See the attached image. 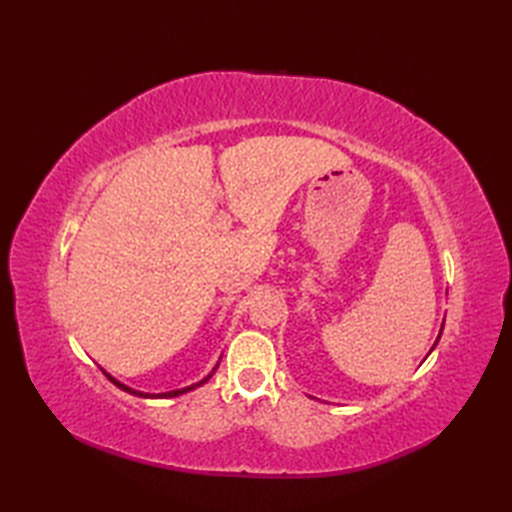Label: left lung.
I'll return each instance as SVG.
<instances>
[{
  "label": "left lung",
  "instance_id": "8db88e82",
  "mask_svg": "<svg viewBox=\"0 0 512 512\" xmlns=\"http://www.w3.org/2000/svg\"><path fill=\"white\" fill-rule=\"evenodd\" d=\"M438 339H440V336H438Z\"/></svg>",
  "mask_w": 512,
  "mask_h": 512
}]
</instances>
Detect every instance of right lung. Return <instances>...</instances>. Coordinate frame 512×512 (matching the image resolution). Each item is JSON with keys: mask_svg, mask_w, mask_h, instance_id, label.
Returning <instances> with one entry per match:
<instances>
[{"mask_svg": "<svg viewBox=\"0 0 512 512\" xmlns=\"http://www.w3.org/2000/svg\"><path fill=\"white\" fill-rule=\"evenodd\" d=\"M220 365V363H217ZM213 372H215V367H213ZM213 372L206 376V378H202L200 383H195V385H189V387H182V389H173V391H165V394H143V391H136V389H132V387H127V385H123V383H118V380L114 378V376H110V374H105L107 378L112 380V383L116 385V387H121L123 391H129V394H134V396H143V398H176V396H180V394H187V391H191V389H195V387H200V385H204L206 380H209L211 376H213Z\"/></svg>", "mask_w": 512, "mask_h": 512, "instance_id": "obj_1", "label": "right lung"}]
</instances>
